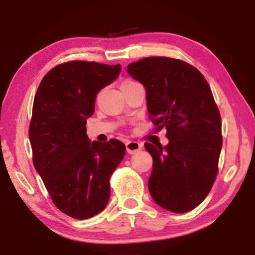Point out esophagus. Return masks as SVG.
<instances>
[{"instance_id": "obj_1", "label": "esophagus", "mask_w": 255, "mask_h": 255, "mask_svg": "<svg viewBox=\"0 0 255 255\" xmlns=\"http://www.w3.org/2000/svg\"><path fill=\"white\" fill-rule=\"evenodd\" d=\"M125 145H127V152L130 153V154H134V153L139 152L142 148V145L138 141L128 140Z\"/></svg>"}]
</instances>
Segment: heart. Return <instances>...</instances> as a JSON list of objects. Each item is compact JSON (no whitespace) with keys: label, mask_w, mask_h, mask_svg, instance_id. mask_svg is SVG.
Wrapping results in <instances>:
<instances>
[{"label":"heart","mask_w":255,"mask_h":255,"mask_svg":"<svg viewBox=\"0 0 255 255\" xmlns=\"http://www.w3.org/2000/svg\"><path fill=\"white\" fill-rule=\"evenodd\" d=\"M130 83H133V82H132V81H127V82H124L123 85H130ZM123 85H122V86H123Z\"/></svg>","instance_id":"1"}]
</instances>
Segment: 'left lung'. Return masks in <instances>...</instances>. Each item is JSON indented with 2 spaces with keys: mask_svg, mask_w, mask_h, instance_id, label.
I'll list each match as a JSON object with an SVG mask.
<instances>
[{
  "mask_svg": "<svg viewBox=\"0 0 255 255\" xmlns=\"http://www.w3.org/2000/svg\"><path fill=\"white\" fill-rule=\"evenodd\" d=\"M146 89L149 118L166 128L165 147L146 142L153 158L148 190L166 210L183 214L208 196L218 172L222 120L202 73L187 62L149 57L128 66Z\"/></svg>",
  "mask_w": 255,
  "mask_h": 255,
  "instance_id": "8db88e82",
  "label": "left lung"
}]
</instances>
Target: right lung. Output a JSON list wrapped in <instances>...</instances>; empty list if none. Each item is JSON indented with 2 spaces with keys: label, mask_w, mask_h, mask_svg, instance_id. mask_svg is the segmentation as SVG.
Segmentation results:
<instances>
[{
  "label": "right lung",
  "mask_w": 255,
  "mask_h": 255,
  "mask_svg": "<svg viewBox=\"0 0 255 255\" xmlns=\"http://www.w3.org/2000/svg\"><path fill=\"white\" fill-rule=\"evenodd\" d=\"M121 71V65L65 62L44 76L34 96L29 130L34 168L55 207L73 218L104 210L109 179L125 155L123 142H92L86 128L96 95Z\"/></svg>",
  "instance_id": "1"
}]
</instances>
